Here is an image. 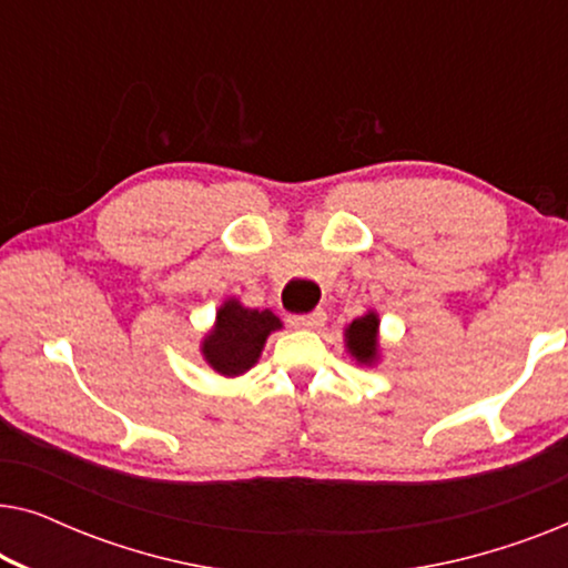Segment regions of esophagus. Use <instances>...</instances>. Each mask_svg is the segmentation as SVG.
<instances>
[{"instance_id":"obj_1","label":"esophagus","mask_w":568,"mask_h":568,"mask_svg":"<svg viewBox=\"0 0 568 568\" xmlns=\"http://www.w3.org/2000/svg\"><path fill=\"white\" fill-rule=\"evenodd\" d=\"M290 323L294 325V328H302V331H317L325 325V313L323 310H313V313H307V315H292Z\"/></svg>"}]
</instances>
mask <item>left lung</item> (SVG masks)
<instances>
[{"mask_svg": "<svg viewBox=\"0 0 568 568\" xmlns=\"http://www.w3.org/2000/svg\"><path fill=\"white\" fill-rule=\"evenodd\" d=\"M344 344L356 364L375 367L379 359V315L375 310H367L362 317H356V321L346 325Z\"/></svg>", "mask_w": 568, "mask_h": 568, "instance_id": "1", "label": "left lung"}]
</instances>
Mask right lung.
Masks as SVG:
<instances>
[{"instance_id":"obj_1","label":"right lung","mask_w":568,"mask_h":568,"mask_svg":"<svg viewBox=\"0 0 568 568\" xmlns=\"http://www.w3.org/2000/svg\"><path fill=\"white\" fill-rule=\"evenodd\" d=\"M284 323L271 310L245 307L237 297L224 300L214 325L201 338V356L222 377H240L261 359L266 338Z\"/></svg>"}]
</instances>
